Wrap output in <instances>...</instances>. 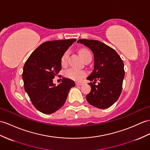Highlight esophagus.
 I'll list each match as a JSON object with an SVG mask.
<instances>
[{
	"label": "esophagus",
	"instance_id": "1",
	"mask_svg": "<svg viewBox=\"0 0 150 150\" xmlns=\"http://www.w3.org/2000/svg\"><path fill=\"white\" fill-rule=\"evenodd\" d=\"M76 85L78 86H81L83 85V83L81 82H76Z\"/></svg>",
	"mask_w": 150,
	"mask_h": 150
}]
</instances>
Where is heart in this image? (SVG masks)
I'll return each mask as SVG.
<instances>
[{"label": "heart", "mask_w": 150, "mask_h": 150, "mask_svg": "<svg viewBox=\"0 0 150 150\" xmlns=\"http://www.w3.org/2000/svg\"><path fill=\"white\" fill-rule=\"evenodd\" d=\"M69 52L68 51H66L62 57L61 58V64L63 66H65L67 65L68 62V58H69ZM80 55H81V58L85 61L86 59L90 57H92V54H91L90 52L87 49H82L80 51ZM86 75V72L85 71L79 70V69H76V68H69L67 70L65 71V76L66 78L71 79L74 81H79L83 78L85 77Z\"/></svg>", "instance_id": "obj_1"}]
</instances>
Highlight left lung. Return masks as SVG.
<instances>
[{"instance_id":"left-lung-1","label":"left lung","mask_w":150,"mask_h":150,"mask_svg":"<svg viewBox=\"0 0 150 150\" xmlns=\"http://www.w3.org/2000/svg\"><path fill=\"white\" fill-rule=\"evenodd\" d=\"M92 51L94 56V69L86 78L91 91L86 98L88 103L99 109H105L118 100L122 90L125 76L124 64L116 51L105 44L97 40L79 39ZM99 82L95 85L96 81Z\"/></svg>"}]
</instances>
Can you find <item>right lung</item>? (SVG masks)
<instances>
[{"label": "right lung", "instance_id": "1", "mask_svg": "<svg viewBox=\"0 0 150 150\" xmlns=\"http://www.w3.org/2000/svg\"><path fill=\"white\" fill-rule=\"evenodd\" d=\"M76 39L46 41L28 57L23 67L22 78L25 90L34 106L45 114L58 110L66 101L74 81L63 78L55 86L53 79L62 69L61 58Z\"/></svg>", "mask_w": 150, "mask_h": 150}]
</instances>
